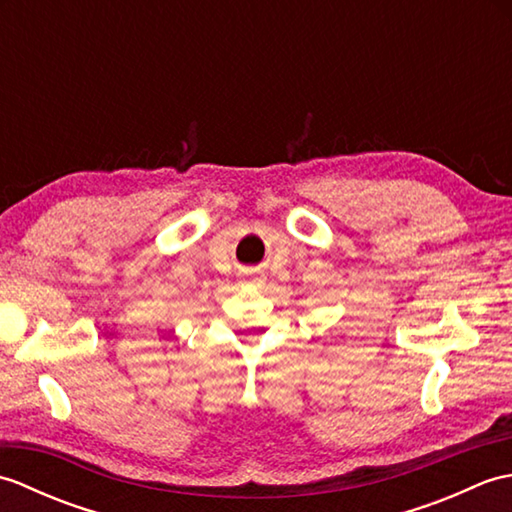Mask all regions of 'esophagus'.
I'll return each mask as SVG.
<instances>
[{"label": "esophagus", "instance_id": "esophagus-1", "mask_svg": "<svg viewBox=\"0 0 512 512\" xmlns=\"http://www.w3.org/2000/svg\"><path fill=\"white\" fill-rule=\"evenodd\" d=\"M253 281H262V279H257V277H255V279H253Z\"/></svg>", "mask_w": 512, "mask_h": 512}]
</instances>
